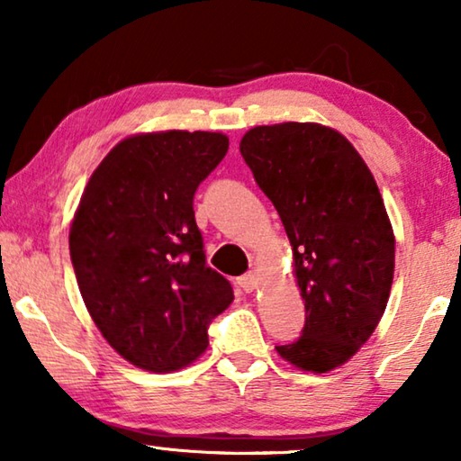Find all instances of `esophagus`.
I'll use <instances>...</instances> for the list:
<instances>
[{"instance_id":"1","label":"esophagus","mask_w":461,"mask_h":461,"mask_svg":"<svg viewBox=\"0 0 461 461\" xmlns=\"http://www.w3.org/2000/svg\"><path fill=\"white\" fill-rule=\"evenodd\" d=\"M258 285H260V276H258V273H245L243 276H239V287L243 289L245 294H251L254 289H258Z\"/></svg>"}]
</instances>
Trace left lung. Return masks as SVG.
Listing matches in <instances>:
<instances>
[{
  "label": "left lung",
  "mask_w": 461,
  "mask_h": 461,
  "mask_svg": "<svg viewBox=\"0 0 461 461\" xmlns=\"http://www.w3.org/2000/svg\"><path fill=\"white\" fill-rule=\"evenodd\" d=\"M294 249L306 323L276 352L298 369L344 365L380 323L394 276V232L374 174L321 123L251 128L239 144Z\"/></svg>",
  "instance_id": "left-lung-1"
}]
</instances>
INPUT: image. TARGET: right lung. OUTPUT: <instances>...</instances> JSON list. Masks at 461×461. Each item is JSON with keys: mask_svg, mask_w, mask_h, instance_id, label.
I'll use <instances>...</instances> for the list:
<instances>
[{"mask_svg": "<svg viewBox=\"0 0 461 461\" xmlns=\"http://www.w3.org/2000/svg\"><path fill=\"white\" fill-rule=\"evenodd\" d=\"M229 150L220 131L125 138L94 169L68 249L87 312L136 367L178 371L203 355L207 327L235 300L205 264L193 199Z\"/></svg>", "mask_w": 461, "mask_h": 461, "instance_id": "right-lung-1", "label": "right lung"}]
</instances>
